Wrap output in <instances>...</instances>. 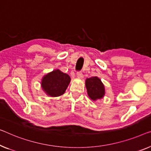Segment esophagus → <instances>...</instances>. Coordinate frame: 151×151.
<instances>
[{
	"label": "esophagus",
	"instance_id": "34e87169",
	"mask_svg": "<svg viewBox=\"0 0 151 151\" xmlns=\"http://www.w3.org/2000/svg\"><path fill=\"white\" fill-rule=\"evenodd\" d=\"M76 76L78 78H83V73H81V72H77L76 73Z\"/></svg>",
	"mask_w": 151,
	"mask_h": 151
}]
</instances>
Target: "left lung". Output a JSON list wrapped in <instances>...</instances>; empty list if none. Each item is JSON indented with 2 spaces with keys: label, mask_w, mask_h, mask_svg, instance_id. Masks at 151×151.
I'll return each instance as SVG.
<instances>
[{
  "label": "left lung",
  "mask_w": 151,
  "mask_h": 151,
  "mask_svg": "<svg viewBox=\"0 0 151 151\" xmlns=\"http://www.w3.org/2000/svg\"><path fill=\"white\" fill-rule=\"evenodd\" d=\"M87 94L92 100L95 101L104 97L105 94L104 85L98 76L87 78L85 81Z\"/></svg>",
  "instance_id": "left-lung-1"
}]
</instances>
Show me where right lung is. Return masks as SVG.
<instances>
[{
  "mask_svg": "<svg viewBox=\"0 0 151 151\" xmlns=\"http://www.w3.org/2000/svg\"><path fill=\"white\" fill-rule=\"evenodd\" d=\"M70 82V77L68 75L56 69L42 77L41 86L47 95L58 97L64 93Z\"/></svg>",
  "mask_w": 151,
  "mask_h": 151,
  "instance_id": "add662e5",
  "label": "right lung"
}]
</instances>
